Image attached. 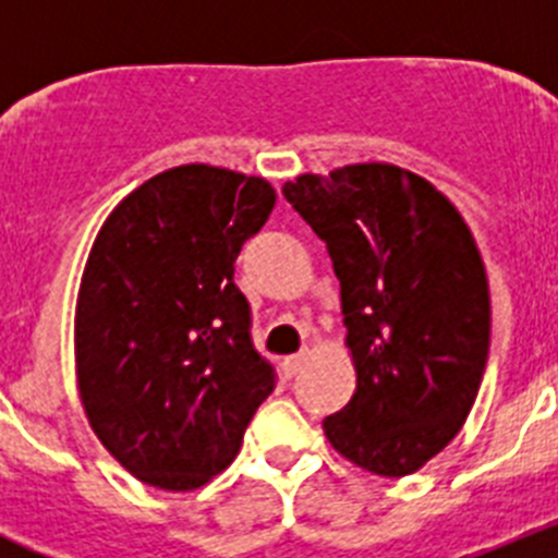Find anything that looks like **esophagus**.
<instances>
[{
	"label": "esophagus",
	"instance_id": "1",
	"mask_svg": "<svg viewBox=\"0 0 558 558\" xmlns=\"http://www.w3.org/2000/svg\"><path fill=\"white\" fill-rule=\"evenodd\" d=\"M310 354H313V349L304 347L299 354H290V357H284V363H282L284 374H288V377H295V374H299L304 366H307Z\"/></svg>",
	"mask_w": 558,
	"mask_h": 558
}]
</instances>
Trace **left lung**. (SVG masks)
<instances>
[{"label": "left lung", "mask_w": 558, "mask_h": 558, "mask_svg": "<svg viewBox=\"0 0 558 558\" xmlns=\"http://www.w3.org/2000/svg\"><path fill=\"white\" fill-rule=\"evenodd\" d=\"M282 195L327 243L357 372L324 433L374 475H411L461 430L489 357L472 231L430 181L379 161L299 175Z\"/></svg>", "instance_id": "1"}]
</instances>
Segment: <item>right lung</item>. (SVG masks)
<instances>
[{
	"instance_id": "add662e5",
	"label": "right lung",
	"mask_w": 558,
	"mask_h": 558,
	"mask_svg": "<svg viewBox=\"0 0 558 558\" xmlns=\"http://www.w3.org/2000/svg\"><path fill=\"white\" fill-rule=\"evenodd\" d=\"M265 179L184 165L133 190L97 234L75 315L88 425L131 475L198 489L234 461L276 388L234 259L263 229Z\"/></svg>"
}]
</instances>
